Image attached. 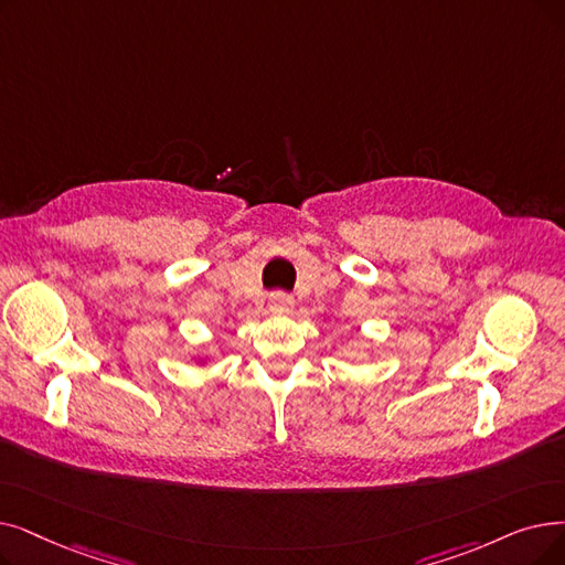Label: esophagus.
<instances>
[{
  "label": "esophagus",
  "mask_w": 565,
  "mask_h": 565,
  "mask_svg": "<svg viewBox=\"0 0 565 565\" xmlns=\"http://www.w3.org/2000/svg\"><path fill=\"white\" fill-rule=\"evenodd\" d=\"M292 305H296V302H292V298L286 296V292H273V296H269V302H267V307L273 313H288L292 309Z\"/></svg>",
  "instance_id": "34e87169"
}]
</instances>
